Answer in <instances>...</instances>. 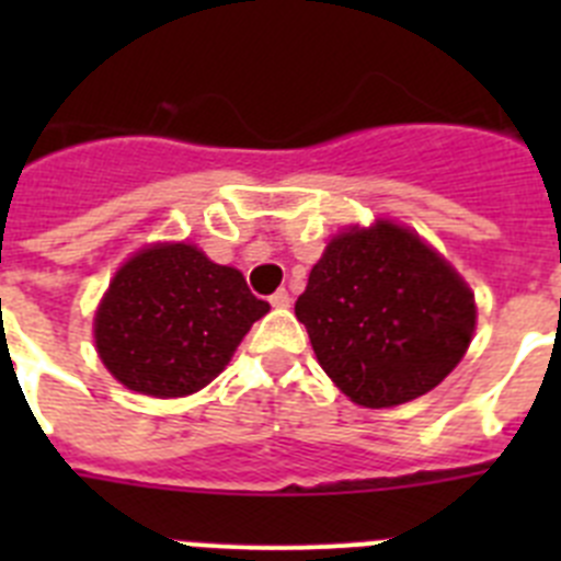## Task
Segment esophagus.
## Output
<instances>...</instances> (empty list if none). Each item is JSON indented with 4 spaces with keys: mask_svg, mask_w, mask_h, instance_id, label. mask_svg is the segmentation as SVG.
<instances>
[{
    "mask_svg": "<svg viewBox=\"0 0 561 561\" xmlns=\"http://www.w3.org/2000/svg\"><path fill=\"white\" fill-rule=\"evenodd\" d=\"M270 304L275 306V309H289V304H291L289 291H286V289H277L275 295L270 297Z\"/></svg>",
    "mask_w": 561,
    "mask_h": 561,
    "instance_id": "1",
    "label": "esophagus"
}]
</instances>
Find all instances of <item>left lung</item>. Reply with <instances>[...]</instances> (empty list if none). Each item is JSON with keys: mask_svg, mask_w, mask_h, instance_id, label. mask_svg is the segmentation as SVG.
<instances>
[{"mask_svg": "<svg viewBox=\"0 0 561 561\" xmlns=\"http://www.w3.org/2000/svg\"><path fill=\"white\" fill-rule=\"evenodd\" d=\"M317 362L362 408L430 393L463 359L474 295L453 266L393 221L331 238L295 304Z\"/></svg>", "mask_w": 561, "mask_h": 561, "instance_id": "8db88e82", "label": "left lung"}]
</instances>
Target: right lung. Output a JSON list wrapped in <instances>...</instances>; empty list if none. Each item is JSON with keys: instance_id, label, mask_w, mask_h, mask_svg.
<instances>
[{"instance_id": "1", "label": "right lung", "mask_w": 561, "mask_h": 561, "mask_svg": "<svg viewBox=\"0 0 561 561\" xmlns=\"http://www.w3.org/2000/svg\"><path fill=\"white\" fill-rule=\"evenodd\" d=\"M270 311L244 275L193 244H153L117 270L95 314V345L114 379L153 399L210 385Z\"/></svg>"}]
</instances>
